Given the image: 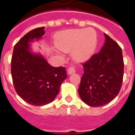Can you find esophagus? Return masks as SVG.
I'll return each instance as SVG.
<instances>
[{
  "mask_svg": "<svg viewBox=\"0 0 135 135\" xmlns=\"http://www.w3.org/2000/svg\"><path fill=\"white\" fill-rule=\"evenodd\" d=\"M76 72V68L74 67V66H70L69 69H68V74H69V75H71V74H74Z\"/></svg>",
  "mask_w": 135,
  "mask_h": 135,
  "instance_id": "34e87169",
  "label": "esophagus"
}]
</instances>
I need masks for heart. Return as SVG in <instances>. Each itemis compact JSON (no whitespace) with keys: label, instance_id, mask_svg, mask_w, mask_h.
<instances>
[{"label":"heart","instance_id":"b5f03b06","mask_svg":"<svg viewBox=\"0 0 135 135\" xmlns=\"http://www.w3.org/2000/svg\"><path fill=\"white\" fill-rule=\"evenodd\" d=\"M97 44L96 31L91 28L64 31L58 34L56 40L57 48L64 52L73 50V57L79 61L90 59L95 51Z\"/></svg>","mask_w":135,"mask_h":135}]
</instances>
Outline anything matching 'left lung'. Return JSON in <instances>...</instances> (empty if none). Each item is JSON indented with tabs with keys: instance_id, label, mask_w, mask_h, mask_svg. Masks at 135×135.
Wrapping results in <instances>:
<instances>
[{
	"instance_id": "left-lung-1",
	"label": "left lung",
	"mask_w": 135,
	"mask_h": 135,
	"mask_svg": "<svg viewBox=\"0 0 135 135\" xmlns=\"http://www.w3.org/2000/svg\"><path fill=\"white\" fill-rule=\"evenodd\" d=\"M106 41L100 52L85 63L78 94L90 107H102L113 100L121 88L124 62L121 47L104 33Z\"/></svg>"
}]
</instances>
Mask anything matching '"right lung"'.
<instances>
[{
  "label": "right lung",
  "instance_id": "1",
  "mask_svg": "<svg viewBox=\"0 0 135 135\" xmlns=\"http://www.w3.org/2000/svg\"><path fill=\"white\" fill-rule=\"evenodd\" d=\"M44 28H35L24 35L15 44L12 56L11 74L16 92L34 106L52 102L67 78L65 68L53 67L43 56L31 52L29 43L45 34Z\"/></svg>",
  "mask_w": 135,
  "mask_h": 135
}]
</instances>
